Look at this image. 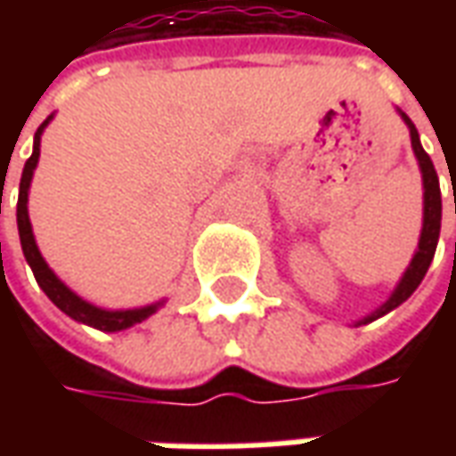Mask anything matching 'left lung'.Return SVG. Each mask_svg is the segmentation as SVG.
<instances>
[{"label": "left lung", "mask_w": 456, "mask_h": 456, "mask_svg": "<svg viewBox=\"0 0 456 456\" xmlns=\"http://www.w3.org/2000/svg\"><path fill=\"white\" fill-rule=\"evenodd\" d=\"M405 124L411 126V143L415 156L420 160L422 170V185H425V217H422V234L420 244H418V251L412 256L411 266L405 271V276L395 288V293L388 297V303L376 310L371 317H366L363 322H371L376 317L391 313L393 307H398L401 303H405L408 297L415 293V288L420 286V281L428 273V268L432 264V256H435V248H437V239H440V222H442V195H440V180H437V170L432 166L430 156L425 153V149L420 146V136H418V129L412 126V121L403 114Z\"/></svg>", "instance_id": "1"}]
</instances>
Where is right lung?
<instances>
[{
  "instance_id": "right-lung-1",
  "label": "right lung",
  "mask_w": 456,
  "mask_h": 456,
  "mask_svg": "<svg viewBox=\"0 0 456 456\" xmlns=\"http://www.w3.org/2000/svg\"><path fill=\"white\" fill-rule=\"evenodd\" d=\"M51 121V117L38 126L34 136V153L31 159L26 160L24 173H21V185H19V202H16V224H19V237H21V248H24V256L28 261V266L34 271L38 286L44 288V293L55 305L63 310L65 315H70L77 322H85V325L97 327V330H104V332H119V330H126V327L136 325L141 320H146L149 315L156 313V305L139 307V310H100V307L85 303L83 297H77L68 286H63L55 273L48 268V264L41 256V251L36 247L34 232H31V222H28V209H26V202H28V185H31V175H34L36 163H38V143H41V134H44L45 124Z\"/></svg>"
}]
</instances>
